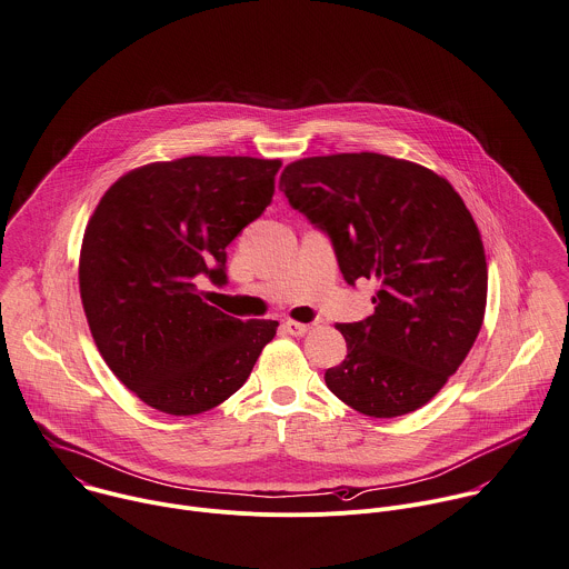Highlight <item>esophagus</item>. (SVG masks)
<instances>
[{"mask_svg":"<svg viewBox=\"0 0 569 569\" xmlns=\"http://www.w3.org/2000/svg\"><path fill=\"white\" fill-rule=\"evenodd\" d=\"M282 329H284L289 336H296V338H300V336L309 333L311 325H305V322H296V320H287V322H282Z\"/></svg>","mask_w":569,"mask_h":569,"instance_id":"1","label":"esophagus"}]
</instances>
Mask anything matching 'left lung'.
Masks as SVG:
<instances>
[{"label": "left lung", "instance_id": "8db88e82", "mask_svg": "<svg viewBox=\"0 0 569 569\" xmlns=\"http://www.w3.org/2000/svg\"><path fill=\"white\" fill-rule=\"evenodd\" d=\"M280 189L329 233L349 284H380L369 318L336 325L347 358L325 371L327 387L373 418L420 409L462 365L485 318V249L462 198L427 167L380 153L296 160Z\"/></svg>", "mask_w": 569, "mask_h": 569}]
</instances>
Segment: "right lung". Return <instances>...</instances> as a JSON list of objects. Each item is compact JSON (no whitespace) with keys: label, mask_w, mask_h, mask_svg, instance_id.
I'll list each match as a JSON object with an SVG mask.
<instances>
[{"label":"right lung","mask_w":569,"mask_h":569,"mask_svg":"<svg viewBox=\"0 0 569 569\" xmlns=\"http://www.w3.org/2000/svg\"><path fill=\"white\" fill-rule=\"evenodd\" d=\"M280 160L189 156L124 173L82 240L80 296L109 369L149 407L196 416L233 396L276 320H238L196 278L224 282L227 247L271 202Z\"/></svg>","instance_id":"obj_1"}]
</instances>
